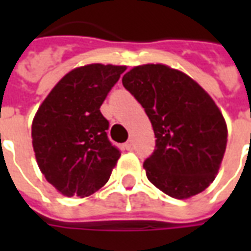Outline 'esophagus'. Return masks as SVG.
<instances>
[{
	"label": "esophagus",
	"mask_w": 251,
	"mask_h": 251,
	"mask_svg": "<svg viewBox=\"0 0 251 251\" xmlns=\"http://www.w3.org/2000/svg\"><path fill=\"white\" fill-rule=\"evenodd\" d=\"M125 148L127 149V151H133V148H134V144H133V141H131V140H129V141L125 144Z\"/></svg>",
	"instance_id": "1"
}]
</instances>
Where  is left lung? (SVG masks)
<instances>
[{
    "mask_svg": "<svg viewBox=\"0 0 251 251\" xmlns=\"http://www.w3.org/2000/svg\"><path fill=\"white\" fill-rule=\"evenodd\" d=\"M122 84L145 109L156 137V149L144 163L148 180L175 199L210 187L228 134L210 94L187 74L160 63L133 67Z\"/></svg>",
    "mask_w": 251,
    "mask_h": 251,
    "instance_id": "obj_1",
    "label": "left lung"
}]
</instances>
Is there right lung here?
Masks as SVG:
<instances>
[{
    "label": "right lung",
    "mask_w": 251,
    "mask_h": 251,
    "mask_svg": "<svg viewBox=\"0 0 251 251\" xmlns=\"http://www.w3.org/2000/svg\"><path fill=\"white\" fill-rule=\"evenodd\" d=\"M126 66L93 63L66 74L39 106L32 145L41 174L64 196H88L102 188L121 153L107 138L100 113Z\"/></svg>",
    "instance_id": "add662e5"
}]
</instances>
